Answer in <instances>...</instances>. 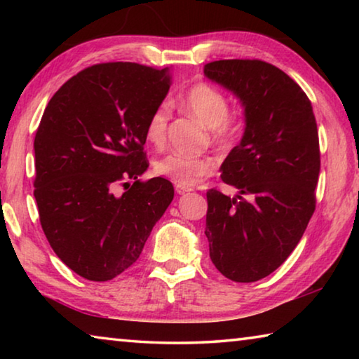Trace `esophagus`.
<instances>
[{
    "instance_id": "obj_1",
    "label": "esophagus",
    "mask_w": 359,
    "mask_h": 359,
    "mask_svg": "<svg viewBox=\"0 0 359 359\" xmlns=\"http://www.w3.org/2000/svg\"><path fill=\"white\" fill-rule=\"evenodd\" d=\"M175 191H177V194H185L188 191H191L190 187H182V185H175Z\"/></svg>"
}]
</instances>
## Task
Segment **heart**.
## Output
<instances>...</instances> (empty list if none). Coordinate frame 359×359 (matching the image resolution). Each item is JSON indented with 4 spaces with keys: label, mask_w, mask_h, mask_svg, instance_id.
Listing matches in <instances>:
<instances>
[{
    "label": "heart",
    "mask_w": 359,
    "mask_h": 359,
    "mask_svg": "<svg viewBox=\"0 0 359 359\" xmlns=\"http://www.w3.org/2000/svg\"><path fill=\"white\" fill-rule=\"evenodd\" d=\"M179 104L187 114L201 121L210 130L212 139L220 145L233 144L242 130V115L228 112V98L220 88L209 82H196L180 95ZM169 121V107L158 106L150 114L145 125V139L155 147H161L166 141ZM155 172L171 179L174 184L191 187L215 169V160L210 156H188L169 154L155 163Z\"/></svg>",
    "instance_id": "1"
}]
</instances>
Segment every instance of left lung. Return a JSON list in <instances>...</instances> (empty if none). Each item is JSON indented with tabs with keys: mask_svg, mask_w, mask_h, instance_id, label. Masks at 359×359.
<instances>
[{
	"mask_svg": "<svg viewBox=\"0 0 359 359\" xmlns=\"http://www.w3.org/2000/svg\"><path fill=\"white\" fill-rule=\"evenodd\" d=\"M204 76L239 100L245 123L220 166L222 180L239 194L208 191L210 259L229 280L257 282L290 257L315 210L317 121L307 95L274 65L220 60L205 65Z\"/></svg>",
	"mask_w": 359,
	"mask_h": 359,
	"instance_id": "1",
	"label": "left lung"
}]
</instances>
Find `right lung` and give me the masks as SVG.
I'll return each instance as SVG.
<instances>
[{
	"instance_id": "add662e5",
	"label": "right lung",
	"mask_w": 359,
	"mask_h": 359,
	"mask_svg": "<svg viewBox=\"0 0 359 359\" xmlns=\"http://www.w3.org/2000/svg\"><path fill=\"white\" fill-rule=\"evenodd\" d=\"M171 87V69L101 63L52 96L34 137V198L48 244L87 280L136 263L174 198L169 180H139L145 125ZM133 180V185L129 180ZM126 187L123 195L114 187Z\"/></svg>"
}]
</instances>
